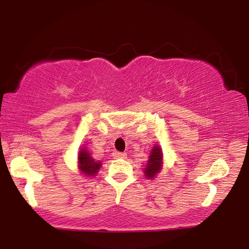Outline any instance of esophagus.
Listing matches in <instances>:
<instances>
[{"label":"esophagus","mask_w":249,"mask_h":249,"mask_svg":"<svg viewBox=\"0 0 249 249\" xmlns=\"http://www.w3.org/2000/svg\"><path fill=\"white\" fill-rule=\"evenodd\" d=\"M113 157H114L115 159H124V158H126V154L120 153V151H114V153H113Z\"/></svg>","instance_id":"1"}]
</instances>
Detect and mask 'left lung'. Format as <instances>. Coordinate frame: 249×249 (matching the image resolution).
<instances>
[{"label":"left lung","instance_id":"obj_1","mask_svg":"<svg viewBox=\"0 0 249 249\" xmlns=\"http://www.w3.org/2000/svg\"><path fill=\"white\" fill-rule=\"evenodd\" d=\"M162 168V150L160 146L156 145L151 149L149 155V159L147 161L145 168V176L148 179H154L157 176Z\"/></svg>","mask_w":249,"mask_h":249}]
</instances>
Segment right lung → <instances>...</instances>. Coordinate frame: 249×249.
Returning <instances> with one entry per match:
<instances>
[{
  "label": "right lung",
  "mask_w": 249,
  "mask_h": 249,
  "mask_svg": "<svg viewBox=\"0 0 249 249\" xmlns=\"http://www.w3.org/2000/svg\"><path fill=\"white\" fill-rule=\"evenodd\" d=\"M78 162H79V169L80 171L86 176H96L99 169L101 168V161H96L92 156L90 155L89 151L86 148L80 149L78 155Z\"/></svg>",
  "instance_id": "right-lung-1"
}]
</instances>
